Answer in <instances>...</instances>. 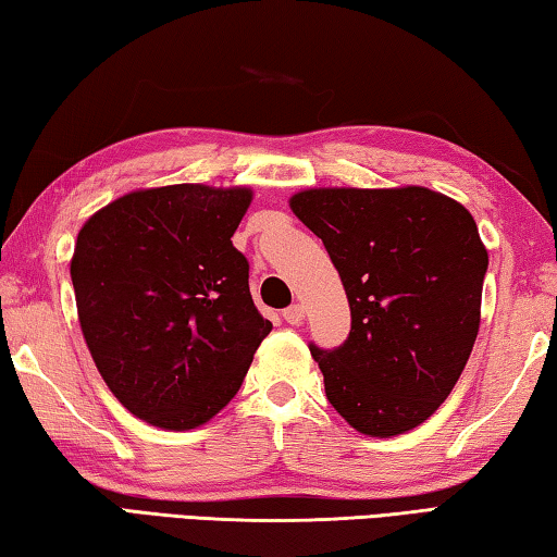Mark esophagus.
Returning <instances> with one entry per match:
<instances>
[{
    "mask_svg": "<svg viewBox=\"0 0 557 557\" xmlns=\"http://www.w3.org/2000/svg\"><path fill=\"white\" fill-rule=\"evenodd\" d=\"M282 319H285L287 323H301V321H305V307H301V305L287 307L285 311H282Z\"/></svg>",
    "mask_w": 557,
    "mask_h": 557,
    "instance_id": "esophagus-1",
    "label": "esophagus"
}]
</instances>
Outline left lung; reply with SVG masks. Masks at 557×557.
<instances>
[{"label":"left lung","mask_w":557,"mask_h":557,"mask_svg":"<svg viewBox=\"0 0 557 557\" xmlns=\"http://www.w3.org/2000/svg\"><path fill=\"white\" fill-rule=\"evenodd\" d=\"M326 246L350 305V336L311 346L331 407L370 438L421 426L468 362L487 272L478 224L429 187H311L289 197Z\"/></svg>","instance_id":"obj_1"}]
</instances>
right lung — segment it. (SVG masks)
I'll list each match as a JSON object with an SVG mask.
<instances>
[{"mask_svg": "<svg viewBox=\"0 0 557 557\" xmlns=\"http://www.w3.org/2000/svg\"><path fill=\"white\" fill-rule=\"evenodd\" d=\"M250 187L136 189L79 228V329L111 394L150 426L197 429L236 397L272 323L231 244Z\"/></svg>", "mask_w": 557, "mask_h": 557, "instance_id": "obj_1", "label": "right lung"}]
</instances>
